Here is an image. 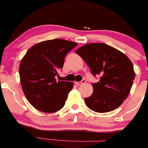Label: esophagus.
<instances>
[{
    "instance_id": "1",
    "label": "esophagus",
    "mask_w": 148,
    "mask_h": 148,
    "mask_svg": "<svg viewBox=\"0 0 148 148\" xmlns=\"http://www.w3.org/2000/svg\"><path fill=\"white\" fill-rule=\"evenodd\" d=\"M85 82H86V80L82 79L81 82H75V84L77 85H78V86H80V85L83 84H84Z\"/></svg>"
}]
</instances>
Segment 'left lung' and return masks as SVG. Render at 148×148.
<instances>
[{
	"instance_id": "obj_1",
	"label": "left lung",
	"mask_w": 148,
	"mask_h": 148,
	"mask_svg": "<svg viewBox=\"0 0 148 148\" xmlns=\"http://www.w3.org/2000/svg\"><path fill=\"white\" fill-rule=\"evenodd\" d=\"M99 81L92 84L93 93L85 98L86 106L97 112L115 110L127 99L135 79L133 65L117 49L102 43H92L76 51Z\"/></svg>"
}]
</instances>
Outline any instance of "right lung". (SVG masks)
<instances>
[{"mask_svg": "<svg viewBox=\"0 0 148 148\" xmlns=\"http://www.w3.org/2000/svg\"><path fill=\"white\" fill-rule=\"evenodd\" d=\"M78 44L66 40H48L30 48L19 66L22 89L33 107L46 113L59 111L64 106L74 83L56 81L65 56Z\"/></svg>", "mask_w": 148, "mask_h": 148, "instance_id": "right-lung-1", "label": "right lung"}]
</instances>
